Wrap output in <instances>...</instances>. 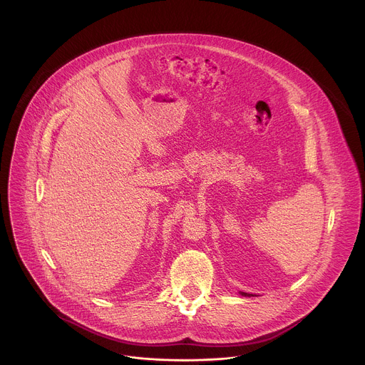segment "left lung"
<instances>
[{
  "mask_svg": "<svg viewBox=\"0 0 365 365\" xmlns=\"http://www.w3.org/2000/svg\"><path fill=\"white\" fill-rule=\"evenodd\" d=\"M240 294H242V295H243V297H252V295H250V294H246V292H240Z\"/></svg>",
  "mask_w": 365,
  "mask_h": 365,
  "instance_id": "8db88e82",
  "label": "left lung"
}]
</instances>
